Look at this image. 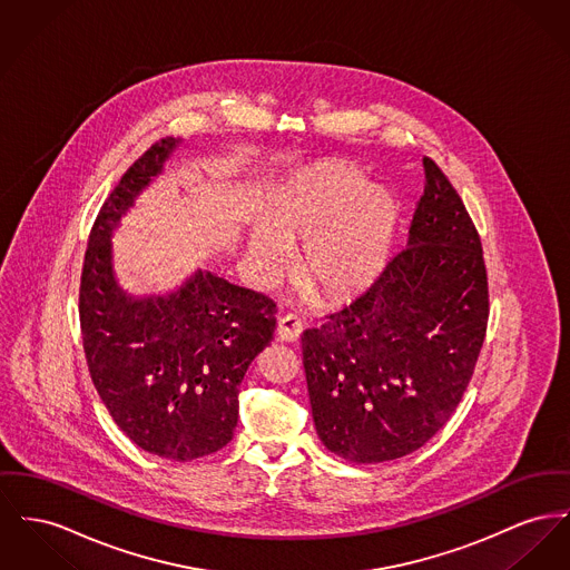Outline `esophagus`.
<instances>
[{"instance_id":"34e87169","label":"esophagus","mask_w":570,"mask_h":570,"mask_svg":"<svg viewBox=\"0 0 570 570\" xmlns=\"http://www.w3.org/2000/svg\"><path fill=\"white\" fill-rule=\"evenodd\" d=\"M302 332V321H299L295 314H286V316H282V318L277 321L275 335H277V340H282V342H297Z\"/></svg>"}]
</instances>
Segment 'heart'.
Wrapping results in <instances>:
<instances>
[{
	"label": "heart",
	"mask_w": 570,
	"mask_h": 570,
	"mask_svg": "<svg viewBox=\"0 0 570 570\" xmlns=\"http://www.w3.org/2000/svg\"><path fill=\"white\" fill-rule=\"evenodd\" d=\"M396 200L344 164L297 171L268 202L263 226L247 238V261L258 284L275 282L302 243L297 271L323 299L353 297L381 275L394 226Z\"/></svg>",
	"instance_id": "obj_1"
}]
</instances>
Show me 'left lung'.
Here are the masks:
<instances>
[{
	"label": "left lung",
	"mask_w": 570,
	"mask_h": 570,
	"mask_svg": "<svg viewBox=\"0 0 570 570\" xmlns=\"http://www.w3.org/2000/svg\"><path fill=\"white\" fill-rule=\"evenodd\" d=\"M409 240L368 291L302 335L316 433L353 463L394 461L443 429L489 323L482 243L433 159Z\"/></svg>",
	"instance_id": "obj_1"
}]
</instances>
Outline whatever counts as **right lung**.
<instances>
[{
    "label": "right lung",
    "mask_w": 570,
    "mask_h": 570,
    "mask_svg": "<svg viewBox=\"0 0 570 570\" xmlns=\"http://www.w3.org/2000/svg\"><path fill=\"white\" fill-rule=\"evenodd\" d=\"M176 146L174 137L155 141L102 202L81 268L79 323L92 383L120 431L185 463L235 435L238 385L273 340L275 303L210 271L166 297L139 299L118 286L111 235Z\"/></svg>",
    "instance_id": "obj_1"
}]
</instances>
